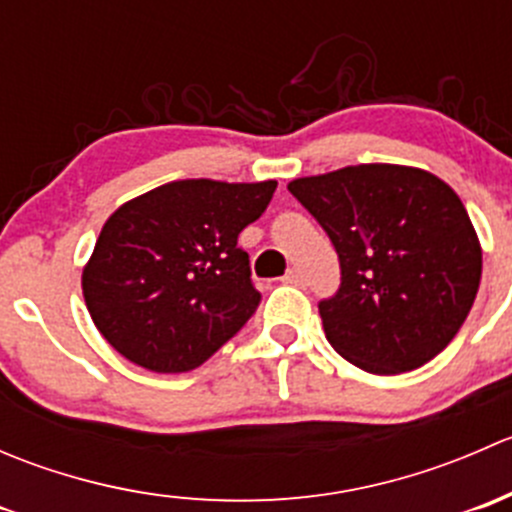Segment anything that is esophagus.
Wrapping results in <instances>:
<instances>
[{"mask_svg": "<svg viewBox=\"0 0 512 512\" xmlns=\"http://www.w3.org/2000/svg\"><path fill=\"white\" fill-rule=\"evenodd\" d=\"M282 282H287V285H294V287H302L304 285V277L299 270H289L285 277H282Z\"/></svg>", "mask_w": 512, "mask_h": 512, "instance_id": "34e87169", "label": "esophagus"}]
</instances>
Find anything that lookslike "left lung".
Returning a JSON list of instances; mask_svg holds the SVG:
<instances>
[{
	"label": "left lung",
	"instance_id": "obj_1",
	"mask_svg": "<svg viewBox=\"0 0 512 512\" xmlns=\"http://www.w3.org/2000/svg\"><path fill=\"white\" fill-rule=\"evenodd\" d=\"M337 247L342 287L324 334L371 374H401L451 344L478 294L483 250L461 198L414 165L364 163L287 183Z\"/></svg>",
	"mask_w": 512,
	"mask_h": 512
}]
</instances>
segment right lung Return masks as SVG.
<instances>
[{"instance_id": "right-lung-1", "label": "right lung", "mask_w": 512, "mask_h": 512, "mask_svg": "<svg viewBox=\"0 0 512 512\" xmlns=\"http://www.w3.org/2000/svg\"><path fill=\"white\" fill-rule=\"evenodd\" d=\"M275 188L277 180H173L113 210L81 272L101 337L156 374L208 361L260 304L237 235Z\"/></svg>"}]
</instances>
